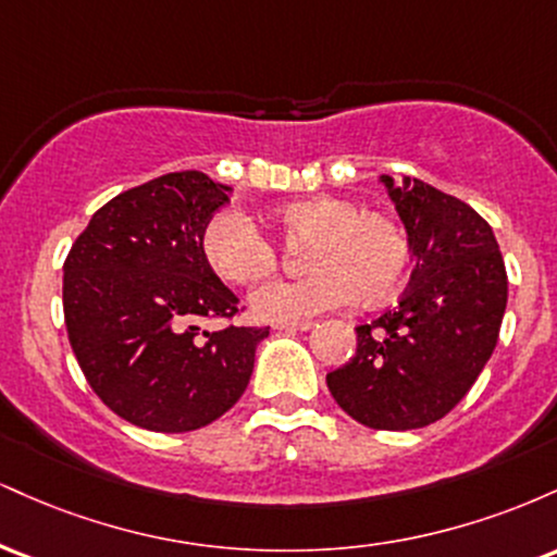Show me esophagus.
Listing matches in <instances>:
<instances>
[{
	"label": "esophagus",
	"instance_id": "1",
	"mask_svg": "<svg viewBox=\"0 0 557 557\" xmlns=\"http://www.w3.org/2000/svg\"><path fill=\"white\" fill-rule=\"evenodd\" d=\"M311 324H314V322H309V319H306V322H280L274 330H280V332H306V330H311Z\"/></svg>",
	"mask_w": 557,
	"mask_h": 557
}]
</instances>
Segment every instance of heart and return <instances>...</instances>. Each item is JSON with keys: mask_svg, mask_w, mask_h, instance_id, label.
Returning <instances> with one entry per match:
<instances>
[{"mask_svg": "<svg viewBox=\"0 0 557 557\" xmlns=\"http://www.w3.org/2000/svg\"><path fill=\"white\" fill-rule=\"evenodd\" d=\"M287 243H306L298 280H267L251 293L267 322H306L356 298L376 304L403 283L411 259L406 230L393 214L361 209L343 196H309L270 209ZM209 270L230 285H248L277 267V248L235 209H222L201 233Z\"/></svg>", "mask_w": 557, "mask_h": 557, "instance_id": "obj_1", "label": "heart"}]
</instances>
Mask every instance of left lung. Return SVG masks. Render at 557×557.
Instances as JSON below:
<instances>
[{
  "mask_svg": "<svg viewBox=\"0 0 557 557\" xmlns=\"http://www.w3.org/2000/svg\"><path fill=\"white\" fill-rule=\"evenodd\" d=\"M417 264L395 309L359 324L356 354L327 374L337 406L372 430L434 424L469 393L500 335L508 274L492 227L469 203L406 177L395 188Z\"/></svg>",
  "mask_w": 557,
  "mask_h": 557,
  "instance_id": "obj_1",
  "label": "left lung"
}]
</instances>
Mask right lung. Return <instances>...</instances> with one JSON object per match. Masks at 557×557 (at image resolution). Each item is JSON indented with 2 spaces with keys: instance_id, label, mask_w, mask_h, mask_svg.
Masks as SVG:
<instances>
[{
  "instance_id": "1",
  "label": "right lung",
  "mask_w": 557,
  "mask_h": 557,
  "mask_svg": "<svg viewBox=\"0 0 557 557\" xmlns=\"http://www.w3.org/2000/svg\"><path fill=\"white\" fill-rule=\"evenodd\" d=\"M227 185L185 170L107 201L65 259L67 337L107 408L151 432H190L238 403L270 327L207 332L240 304L209 270L201 233Z\"/></svg>"
}]
</instances>
